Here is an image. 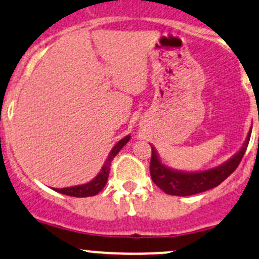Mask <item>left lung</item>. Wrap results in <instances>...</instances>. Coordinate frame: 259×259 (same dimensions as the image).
Wrapping results in <instances>:
<instances>
[{
	"instance_id": "1",
	"label": "left lung",
	"mask_w": 259,
	"mask_h": 259,
	"mask_svg": "<svg viewBox=\"0 0 259 259\" xmlns=\"http://www.w3.org/2000/svg\"><path fill=\"white\" fill-rule=\"evenodd\" d=\"M250 133H252V127L249 128L243 146L232 158H229L221 166L207 170H201V172H183V170H177L164 166L159 159L156 149L153 146H151L152 157L149 172H151L152 181L164 193L170 194V196H192V194L201 193V192L217 187L238 167L239 162L242 161L244 153H246Z\"/></svg>"
}]
</instances>
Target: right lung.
Instances as JSON below:
<instances>
[{
	"mask_svg": "<svg viewBox=\"0 0 259 259\" xmlns=\"http://www.w3.org/2000/svg\"><path fill=\"white\" fill-rule=\"evenodd\" d=\"M130 138H131L130 135L126 136V137L122 138L121 141H118V142L113 146V148H112L110 154H108L107 159H106L101 172L98 173V175L96 176L91 182L84 183V185L73 186V187L53 188V189H55L56 192H58V193H62V194H66V196H71V197H91L100 193V192L103 189V187L106 186V183H107L112 159H113L114 157H116V154L123 148V146L128 142Z\"/></svg>",
	"mask_w": 259,
	"mask_h": 259,
	"instance_id": "add662e5",
	"label": "right lung"
}]
</instances>
